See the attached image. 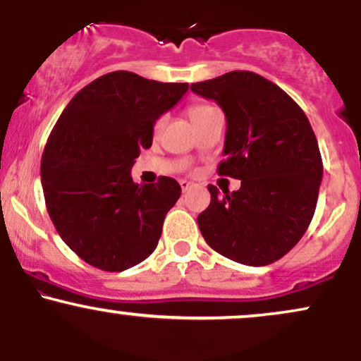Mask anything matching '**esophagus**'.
Segmentation results:
<instances>
[{"label":"esophagus","instance_id":"esophagus-1","mask_svg":"<svg viewBox=\"0 0 361 361\" xmlns=\"http://www.w3.org/2000/svg\"><path fill=\"white\" fill-rule=\"evenodd\" d=\"M181 190H183V192H188V190H192L193 188V183H192V181H181Z\"/></svg>","mask_w":361,"mask_h":361}]
</instances>
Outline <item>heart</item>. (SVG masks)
<instances>
[{"mask_svg":"<svg viewBox=\"0 0 361 361\" xmlns=\"http://www.w3.org/2000/svg\"><path fill=\"white\" fill-rule=\"evenodd\" d=\"M215 111L217 110H215L214 106L207 105V103H195V105H190L188 109H186V114H188V117H190V120H192V123L195 127L200 126L204 120L209 118L210 115L215 114ZM163 123H164L163 117L157 118L154 123V132H159L161 127H163Z\"/></svg>","mask_w":361,"mask_h":361,"instance_id":"obj_1","label":"heart"}]
</instances>
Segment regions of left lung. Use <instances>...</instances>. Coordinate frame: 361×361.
Instances as JSON below:
<instances>
[{
    "instance_id": "8db88e82",
    "label": "left lung",
    "mask_w": 361,
    "mask_h": 361,
    "mask_svg": "<svg viewBox=\"0 0 361 361\" xmlns=\"http://www.w3.org/2000/svg\"><path fill=\"white\" fill-rule=\"evenodd\" d=\"M190 90L226 114V159L217 173L241 180L238 192L224 197L209 185L200 233L226 258L270 264L300 241L314 217L322 180L316 134L300 106L256 73L231 71Z\"/></svg>"
}]
</instances>
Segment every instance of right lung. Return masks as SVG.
<instances>
[{
	"label": "right lung",
	"mask_w": 361,
	"mask_h": 361,
	"mask_svg": "<svg viewBox=\"0 0 361 361\" xmlns=\"http://www.w3.org/2000/svg\"><path fill=\"white\" fill-rule=\"evenodd\" d=\"M188 82H159L128 71L103 74L78 91L45 144L40 176L49 217L82 261L123 271L156 250L181 186L168 176L135 185L130 169L151 147L154 122Z\"/></svg>",
	"instance_id": "add662e5"
}]
</instances>
